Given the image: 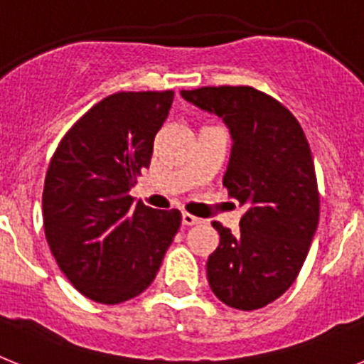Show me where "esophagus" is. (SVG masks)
<instances>
[{
  "label": "esophagus",
  "instance_id": "obj_1",
  "mask_svg": "<svg viewBox=\"0 0 364 364\" xmlns=\"http://www.w3.org/2000/svg\"><path fill=\"white\" fill-rule=\"evenodd\" d=\"M200 218L193 217L191 213H182V226H195V224H200Z\"/></svg>",
  "mask_w": 364,
  "mask_h": 364
}]
</instances>
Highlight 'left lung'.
<instances>
[{
    "mask_svg": "<svg viewBox=\"0 0 364 364\" xmlns=\"http://www.w3.org/2000/svg\"><path fill=\"white\" fill-rule=\"evenodd\" d=\"M230 127L233 146L222 184L246 205L239 231L220 222L208 281L224 304L259 310L281 297L301 272L317 224L319 189L310 144L281 102L247 85L180 92Z\"/></svg>",
    "mask_w": 364,
    "mask_h": 364,
    "instance_id": "obj_1",
    "label": "left lung"
}]
</instances>
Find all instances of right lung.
<instances>
[{"instance_id":"1","label":"right lung","mask_w":364,"mask_h":364,"mask_svg":"<svg viewBox=\"0 0 364 364\" xmlns=\"http://www.w3.org/2000/svg\"><path fill=\"white\" fill-rule=\"evenodd\" d=\"M173 98L114 92L67 131L50 159L45 237L70 284L91 301L118 304L147 290L178 231V210H153L129 195Z\"/></svg>"}]
</instances>
